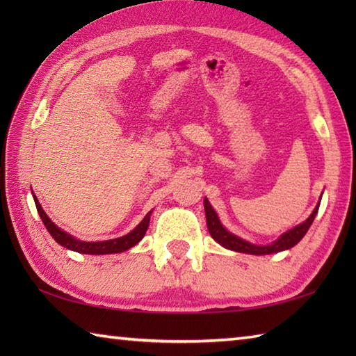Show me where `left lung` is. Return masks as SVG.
<instances>
[{
  "instance_id": "1",
  "label": "left lung",
  "mask_w": 356,
  "mask_h": 356,
  "mask_svg": "<svg viewBox=\"0 0 356 356\" xmlns=\"http://www.w3.org/2000/svg\"><path fill=\"white\" fill-rule=\"evenodd\" d=\"M203 207H205L208 231L211 234V237H213L217 241V243H220L222 246L231 249V251L252 254V255H264V254H274V252L284 251V249H289V248L297 245L298 241L305 237V234L307 232V229L311 228L314 218H315L316 213H318L320 203L315 207L314 213L311 214V217H309L306 222H303V223L298 225V226H295V228L291 229V231L284 232L282 237L274 241V243L266 245V246L252 245V243H249V241H246V240H241L237 236H234V234H231L229 231H226L223 228L220 220H218V217L216 214V211L213 209V207L209 205V202L207 199L203 200Z\"/></svg>"
}]
</instances>
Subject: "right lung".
<instances>
[{
    "label": "right lung",
    "instance_id": "add662e5",
    "mask_svg": "<svg viewBox=\"0 0 356 356\" xmlns=\"http://www.w3.org/2000/svg\"><path fill=\"white\" fill-rule=\"evenodd\" d=\"M33 199H35V205H36L38 213H40L41 220L45 225L47 231L51 234V237L55 238L61 246H64L67 249H72V251L81 252V254L101 255V254H115V252L127 251V249H130L134 245L139 243V241L143 238V236H145L148 225H149V214L151 213H148L145 216V218H143V220L138 226H136L131 232H128L124 237H119L115 240H105V241H81V240H76L74 237H72L70 234H67L65 231L59 229L58 226L47 217V214L44 213V209L41 208L40 202H38L35 195H33Z\"/></svg>",
    "mask_w": 356,
    "mask_h": 356
}]
</instances>
